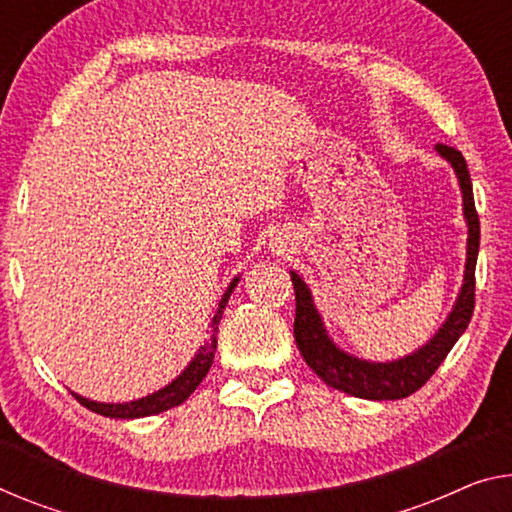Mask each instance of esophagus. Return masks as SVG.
I'll return each instance as SVG.
<instances>
[{"label": "esophagus", "mask_w": 512, "mask_h": 512, "mask_svg": "<svg viewBox=\"0 0 512 512\" xmlns=\"http://www.w3.org/2000/svg\"><path fill=\"white\" fill-rule=\"evenodd\" d=\"M289 248H292V239H289V234H285V232L271 234L269 250L273 255H285V253H289Z\"/></svg>", "instance_id": "esophagus-1"}]
</instances>
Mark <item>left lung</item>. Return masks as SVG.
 Listing matches in <instances>:
<instances>
[{"label":"left lung","mask_w":512,"mask_h":512,"mask_svg":"<svg viewBox=\"0 0 512 512\" xmlns=\"http://www.w3.org/2000/svg\"><path fill=\"white\" fill-rule=\"evenodd\" d=\"M437 154L448 160L453 167L457 183L462 190V213L467 220V262H464L462 287L457 299L448 312L446 322L439 331L418 347L416 352L395 358V361H368L345 352L335 345L326 331L324 319L319 315L315 301H312L310 287L296 271H289L296 294V319H294V338L296 347L301 349L305 363L315 370L324 384L338 391L354 395L363 400H400L416 393L434 370L444 363L453 345L460 335L467 331L469 319L474 315V289H476V259L480 246V223L474 204V190H471V177L467 160L460 151L446 144H437Z\"/></svg>","instance_id":"8db88e82"}]
</instances>
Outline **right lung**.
<instances>
[{
  "instance_id": "right-lung-1",
  "label": "right lung",
  "mask_w": 512,
  "mask_h": 512,
  "mask_svg": "<svg viewBox=\"0 0 512 512\" xmlns=\"http://www.w3.org/2000/svg\"><path fill=\"white\" fill-rule=\"evenodd\" d=\"M236 282H239V276H236L230 287L225 289L223 299L218 303V310L216 315L211 319V342L207 345H202L197 349V354L193 356V361H190L186 368H183L181 375L174 377L170 384L158 388V391L144 395V398H137L131 402H96V400H89V398H82V395L73 393L75 400L80 404H85L87 409L94 411V414H101L105 418H144V416H154L160 414V411H167L172 407H177L183 400L188 398L190 393L195 391L197 386H200V381L207 377V372L213 363V356H216V347H218V340H216V333H218V324L220 319H223V312H225V305L230 301V294L234 292Z\"/></svg>"
}]
</instances>
